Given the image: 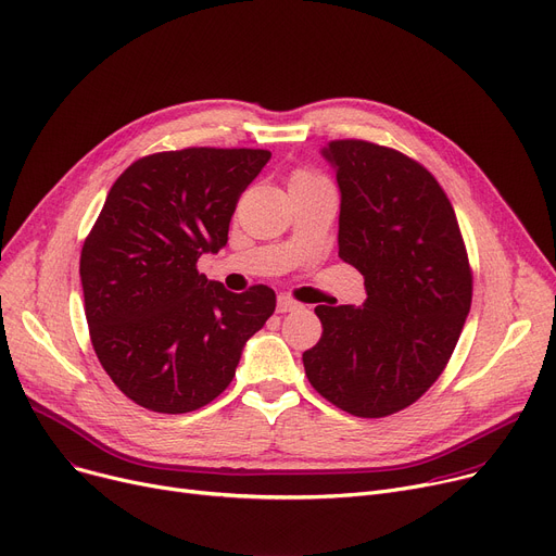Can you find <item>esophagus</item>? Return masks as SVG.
<instances>
[{
    "instance_id": "esophagus-1",
    "label": "esophagus",
    "mask_w": 556,
    "mask_h": 556,
    "mask_svg": "<svg viewBox=\"0 0 556 556\" xmlns=\"http://www.w3.org/2000/svg\"><path fill=\"white\" fill-rule=\"evenodd\" d=\"M302 304L300 302H295L293 298H288V295H279L277 298V311L279 313H293V311H298Z\"/></svg>"
}]
</instances>
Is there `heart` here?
<instances>
[{"label":"heart","mask_w":556,"mask_h":556,"mask_svg":"<svg viewBox=\"0 0 556 556\" xmlns=\"http://www.w3.org/2000/svg\"><path fill=\"white\" fill-rule=\"evenodd\" d=\"M319 182H327V180L323 178V175L304 170V168H300V170L290 175V189H293V187H313V185H319Z\"/></svg>","instance_id":"obj_1"}]
</instances>
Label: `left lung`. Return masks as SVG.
I'll return each instance as SVG.
<instances>
[{
  "instance_id": "1",
  "label": "left lung",
  "mask_w": 556,
  "mask_h": 556,
  "mask_svg": "<svg viewBox=\"0 0 556 556\" xmlns=\"http://www.w3.org/2000/svg\"><path fill=\"white\" fill-rule=\"evenodd\" d=\"M340 187V258L367 300L315 306L323 338L304 352L311 386L340 410L378 419L440 378L471 311L473 273L455 210L417 160L365 139L329 141Z\"/></svg>"
}]
</instances>
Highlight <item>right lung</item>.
Masks as SVG:
<instances>
[{"label": "right lung", "instance_id": "add662e5", "mask_svg": "<svg viewBox=\"0 0 556 556\" xmlns=\"http://www.w3.org/2000/svg\"><path fill=\"white\" fill-rule=\"evenodd\" d=\"M263 149L193 146L139 157L112 185L80 252L85 317L99 363L130 401L162 415L212 403L243 344L275 313V290L229 293L198 273L218 252Z\"/></svg>", "mask_w": 556, "mask_h": 556}]
</instances>
